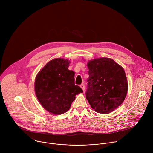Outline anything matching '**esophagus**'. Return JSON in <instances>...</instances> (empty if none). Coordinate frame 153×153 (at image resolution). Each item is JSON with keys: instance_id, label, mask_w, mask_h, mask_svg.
Instances as JSON below:
<instances>
[{"instance_id": "esophagus-1", "label": "esophagus", "mask_w": 153, "mask_h": 153, "mask_svg": "<svg viewBox=\"0 0 153 153\" xmlns=\"http://www.w3.org/2000/svg\"><path fill=\"white\" fill-rule=\"evenodd\" d=\"M80 86V88L82 89L83 91H85V85H84V84H81Z\"/></svg>"}]
</instances>
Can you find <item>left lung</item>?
<instances>
[{"mask_svg": "<svg viewBox=\"0 0 153 153\" xmlns=\"http://www.w3.org/2000/svg\"><path fill=\"white\" fill-rule=\"evenodd\" d=\"M89 71L86 98L96 112L108 114L124 101L128 82L123 68L110 58L102 57L87 63Z\"/></svg>", "mask_w": 153, "mask_h": 153, "instance_id": "1", "label": "left lung"}]
</instances>
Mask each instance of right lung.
Segmentation results:
<instances>
[{"label": "right lung", "mask_w": 153, "mask_h": 153, "mask_svg": "<svg viewBox=\"0 0 153 153\" xmlns=\"http://www.w3.org/2000/svg\"><path fill=\"white\" fill-rule=\"evenodd\" d=\"M70 60H50L37 74L34 88L41 105L49 113L62 114L68 111L76 96L83 93L74 84V72L68 70Z\"/></svg>", "instance_id": "add662e5"}]
</instances>
